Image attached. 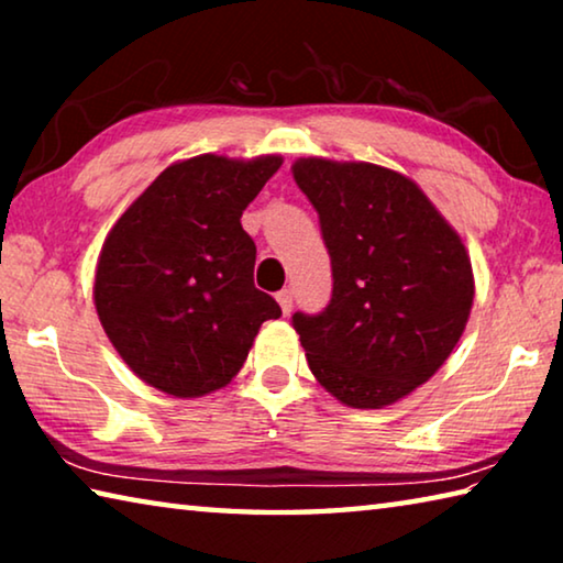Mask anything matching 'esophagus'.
Here are the masks:
<instances>
[{"label":"esophagus","instance_id":"obj_1","mask_svg":"<svg viewBox=\"0 0 563 563\" xmlns=\"http://www.w3.org/2000/svg\"><path fill=\"white\" fill-rule=\"evenodd\" d=\"M275 298H278V302H280V310L285 312V316H288V312L292 310V290L285 288L278 295H275Z\"/></svg>","mask_w":563,"mask_h":563}]
</instances>
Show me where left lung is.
Returning a JSON list of instances; mask_svg holds the SVG:
<instances>
[{
	"label": "left lung",
	"mask_w": 563,
	"mask_h": 563,
	"mask_svg": "<svg viewBox=\"0 0 563 563\" xmlns=\"http://www.w3.org/2000/svg\"><path fill=\"white\" fill-rule=\"evenodd\" d=\"M320 218L332 298L295 312L305 357L342 405L379 409L424 385L466 328L474 275L462 238L415 180L365 161L298 158Z\"/></svg>",
	"instance_id": "1"
}]
</instances>
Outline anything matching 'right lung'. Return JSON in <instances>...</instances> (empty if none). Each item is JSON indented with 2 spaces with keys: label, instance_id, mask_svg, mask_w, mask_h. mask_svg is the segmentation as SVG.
Listing matches in <instances>:
<instances>
[{
  "label": "right lung",
  "instance_id": "1",
  "mask_svg": "<svg viewBox=\"0 0 563 563\" xmlns=\"http://www.w3.org/2000/svg\"><path fill=\"white\" fill-rule=\"evenodd\" d=\"M280 156L203 154L168 166L103 241L93 302L123 362L146 385L203 397L238 375L280 305L255 288L241 216Z\"/></svg>",
  "mask_w": 563,
  "mask_h": 563
}]
</instances>
